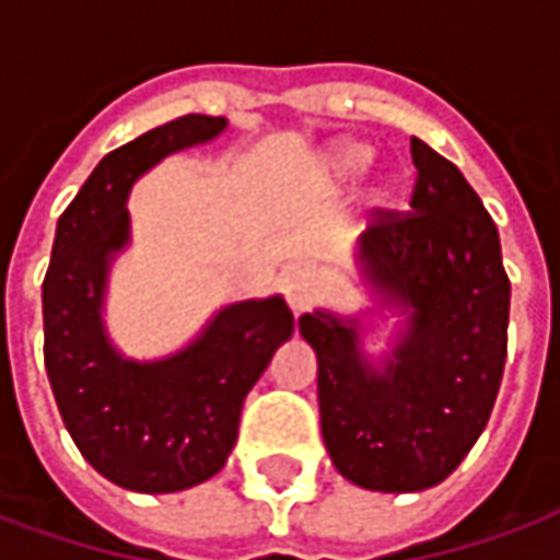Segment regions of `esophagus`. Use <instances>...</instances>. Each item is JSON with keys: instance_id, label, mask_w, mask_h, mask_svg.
Masks as SVG:
<instances>
[{"instance_id": "obj_1", "label": "esophagus", "mask_w": 560, "mask_h": 560, "mask_svg": "<svg viewBox=\"0 0 560 560\" xmlns=\"http://www.w3.org/2000/svg\"><path fill=\"white\" fill-rule=\"evenodd\" d=\"M281 284H284L288 303H291V308H296V312L308 308V303L315 300V272H312V267H306V264H296V267L288 269Z\"/></svg>"}]
</instances>
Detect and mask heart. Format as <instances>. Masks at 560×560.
Masks as SVG:
<instances>
[{"mask_svg":"<svg viewBox=\"0 0 560 560\" xmlns=\"http://www.w3.org/2000/svg\"><path fill=\"white\" fill-rule=\"evenodd\" d=\"M363 160H366V154H363L361 148H348V151H342V154L336 158V166H339L342 172H351V170H358Z\"/></svg>","mask_w":560,"mask_h":560,"instance_id":"1","label":"heart"}]
</instances>
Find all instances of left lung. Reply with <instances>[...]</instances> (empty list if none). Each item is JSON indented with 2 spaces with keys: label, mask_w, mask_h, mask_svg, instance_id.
Instances as JSON below:
<instances>
[{
  "label": "left lung",
  "mask_w": 560,
  "mask_h": 560,
  "mask_svg": "<svg viewBox=\"0 0 560 560\" xmlns=\"http://www.w3.org/2000/svg\"><path fill=\"white\" fill-rule=\"evenodd\" d=\"M416 185L406 212L373 209L361 260L382 300L412 308V327L378 373L358 351V327L303 315L318 354L324 445L348 482L424 491L470 452L498 400L510 276L482 199L452 160L409 139Z\"/></svg>",
  "instance_id": "obj_1"
}]
</instances>
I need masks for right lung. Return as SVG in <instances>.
I'll list each match as a JSON object with an SVG mask.
<instances>
[{"instance_id":"right-lung-1","label":"right lung","mask_w":560,"mask_h":560,"mask_svg":"<svg viewBox=\"0 0 560 560\" xmlns=\"http://www.w3.org/2000/svg\"><path fill=\"white\" fill-rule=\"evenodd\" d=\"M224 127V117H175L105 154L57 221L42 284L45 370L62 424L93 470L142 494L182 491L224 467L245 394L293 334L291 308L272 296L224 308L170 361H120L105 342V269L127 245L130 185L160 158Z\"/></svg>"}]
</instances>
